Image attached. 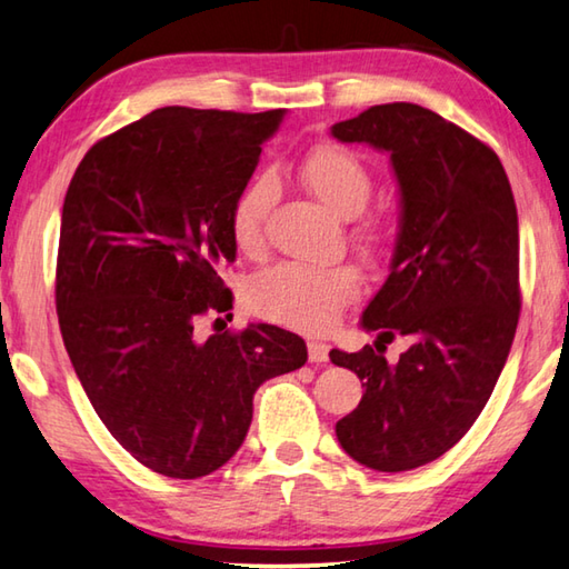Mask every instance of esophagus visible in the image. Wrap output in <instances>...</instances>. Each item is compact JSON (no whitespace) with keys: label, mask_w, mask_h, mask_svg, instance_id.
<instances>
[{"label":"esophagus","mask_w":569,"mask_h":569,"mask_svg":"<svg viewBox=\"0 0 569 569\" xmlns=\"http://www.w3.org/2000/svg\"><path fill=\"white\" fill-rule=\"evenodd\" d=\"M307 351H309V361H312V363H325L329 359V347L325 345V341L309 339Z\"/></svg>","instance_id":"1"}]
</instances>
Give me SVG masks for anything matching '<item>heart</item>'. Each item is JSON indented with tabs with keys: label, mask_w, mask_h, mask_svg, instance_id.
Returning <instances> with one entry per match:
<instances>
[{
	"label": "heart",
	"mask_w": 569,
	"mask_h": 569,
	"mask_svg": "<svg viewBox=\"0 0 569 569\" xmlns=\"http://www.w3.org/2000/svg\"><path fill=\"white\" fill-rule=\"evenodd\" d=\"M299 178L339 216H357L373 190L369 166L345 146L325 143L299 160ZM274 202V180L257 176L244 186L230 208V234L240 250L252 252L262 244L264 218ZM371 238V230H363ZM361 277L351 264L309 267L282 262L254 274L248 284V305L254 315L277 325L327 331L337 325L359 297Z\"/></svg>",
	"instance_id": "1"
}]
</instances>
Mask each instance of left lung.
Segmentation results:
<instances>
[{
    "instance_id": "left-lung-1",
    "label": "left lung",
    "mask_w": 569,
    "mask_h": 569,
    "mask_svg": "<svg viewBox=\"0 0 569 569\" xmlns=\"http://www.w3.org/2000/svg\"><path fill=\"white\" fill-rule=\"evenodd\" d=\"M391 156L401 230L391 274L361 315L378 349H331L363 381L337 438L361 466L401 473L441 458L486 409L520 317L518 208L490 146L416 103L371 106L331 126ZM412 341L389 365L382 345Z\"/></svg>"
}]
</instances>
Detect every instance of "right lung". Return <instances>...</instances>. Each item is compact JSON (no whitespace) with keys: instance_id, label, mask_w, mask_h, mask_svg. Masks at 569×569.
Here are the masks:
<instances>
[{"instance_id":"1","label":"right lung","mask_w":569,"mask_h":569,"mask_svg":"<svg viewBox=\"0 0 569 569\" xmlns=\"http://www.w3.org/2000/svg\"><path fill=\"white\" fill-rule=\"evenodd\" d=\"M282 116L166 106L93 143L63 198V347L103 426L160 476L228 463L260 383L307 361L305 339L272 325L198 335L232 309L230 208Z\"/></svg>"}]
</instances>
